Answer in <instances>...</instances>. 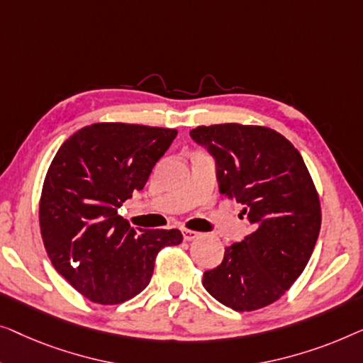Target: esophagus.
Wrapping results in <instances>:
<instances>
[{
  "label": "esophagus",
  "mask_w": 363,
  "mask_h": 363,
  "mask_svg": "<svg viewBox=\"0 0 363 363\" xmlns=\"http://www.w3.org/2000/svg\"><path fill=\"white\" fill-rule=\"evenodd\" d=\"M199 232H194V230H182V237H184V240H186V242H191V240H196V238H199Z\"/></svg>",
  "instance_id": "1"
}]
</instances>
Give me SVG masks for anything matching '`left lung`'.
<instances>
[{
	"label": "left lung",
	"mask_w": 363,
	"mask_h": 363,
	"mask_svg": "<svg viewBox=\"0 0 363 363\" xmlns=\"http://www.w3.org/2000/svg\"><path fill=\"white\" fill-rule=\"evenodd\" d=\"M216 160L218 191L243 206L253 230L225 248L202 284L218 303L255 311L304 272L320 230V203L299 151L274 130L223 123L191 131Z\"/></svg>",
	"instance_id": "left-lung-1"
}]
</instances>
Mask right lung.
Returning a JSON list of instances; mask_svg holds the SVG:
<instances>
[{
    "label": "right lung",
    "mask_w": 363,
    "mask_h": 363,
    "mask_svg": "<svg viewBox=\"0 0 363 363\" xmlns=\"http://www.w3.org/2000/svg\"><path fill=\"white\" fill-rule=\"evenodd\" d=\"M177 130L95 123L59 147L44 179L39 223L54 268L86 299L120 304L151 281L156 255L182 233L133 228L118 208L143 191Z\"/></svg>",
    "instance_id": "1"
}]
</instances>
